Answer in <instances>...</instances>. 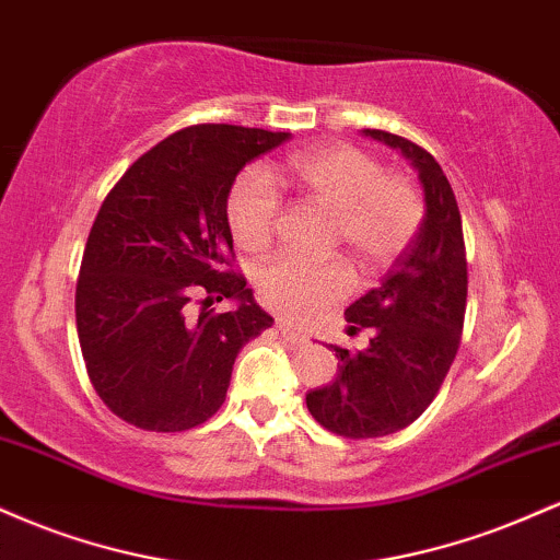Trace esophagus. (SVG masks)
I'll list each match as a JSON object with an SVG mask.
<instances>
[{
    "instance_id": "34e87169",
    "label": "esophagus",
    "mask_w": 560,
    "mask_h": 560,
    "mask_svg": "<svg viewBox=\"0 0 560 560\" xmlns=\"http://www.w3.org/2000/svg\"><path fill=\"white\" fill-rule=\"evenodd\" d=\"M276 326H279V331H281V337L287 339V342H292V345H302V342H307V334L305 331H300V329H294L292 324H287V320H276Z\"/></svg>"
}]
</instances>
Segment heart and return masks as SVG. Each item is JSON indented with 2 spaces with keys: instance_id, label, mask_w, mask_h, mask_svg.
Listing matches in <instances>:
<instances>
[{
  "instance_id": "obj_1",
  "label": "heart",
  "mask_w": 560,
  "mask_h": 560,
  "mask_svg": "<svg viewBox=\"0 0 560 560\" xmlns=\"http://www.w3.org/2000/svg\"><path fill=\"white\" fill-rule=\"evenodd\" d=\"M287 173L320 208L337 215V240L363 268L387 266L413 242L423 221V199L400 173L350 144H326L287 160ZM226 215L234 242L260 255L271 247L281 218V199L262 171H247L231 186ZM352 289L345 262L276 258L258 273V294L289 318H307Z\"/></svg>"
}]
</instances>
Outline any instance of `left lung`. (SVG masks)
Listing matches in <instances>:
<instances>
[{"label":"left lung","instance_id":"1","mask_svg":"<svg viewBox=\"0 0 560 560\" xmlns=\"http://www.w3.org/2000/svg\"><path fill=\"white\" fill-rule=\"evenodd\" d=\"M363 133L400 150L419 171L427 213L382 284L345 311L347 331H374L369 347L334 345L337 378L305 395L313 419L347 440L395 434L429 408L458 352L468 292L460 210L440 163L397 133Z\"/></svg>","mask_w":560,"mask_h":560}]
</instances>
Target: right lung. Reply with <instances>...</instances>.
<instances>
[{
  "label": "right lung",
  "instance_id": "obj_1",
  "mask_svg": "<svg viewBox=\"0 0 560 560\" xmlns=\"http://www.w3.org/2000/svg\"><path fill=\"white\" fill-rule=\"evenodd\" d=\"M284 131L189 126L144 152L102 202L75 284V329L96 395L144 432H186L226 400L236 355L273 324L234 258L226 202ZM234 299L215 314L209 305ZM195 304H202L199 312Z\"/></svg>",
  "mask_w": 560,
  "mask_h": 560
}]
</instances>
